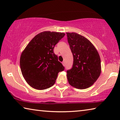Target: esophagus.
<instances>
[{
  "label": "esophagus",
  "mask_w": 120,
  "mask_h": 120,
  "mask_svg": "<svg viewBox=\"0 0 120 120\" xmlns=\"http://www.w3.org/2000/svg\"><path fill=\"white\" fill-rule=\"evenodd\" d=\"M62 64H63V66H65V62H64V61H63Z\"/></svg>",
  "instance_id": "esophagus-1"
}]
</instances>
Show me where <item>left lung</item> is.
Here are the masks:
<instances>
[{"mask_svg":"<svg viewBox=\"0 0 120 120\" xmlns=\"http://www.w3.org/2000/svg\"><path fill=\"white\" fill-rule=\"evenodd\" d=\"M74 57L72 67L67 71L71 86L82 89L94 84L101 72L100 56L89 41L76 33H66Z\"/></svg>","mask_w":120,"mask_h":120,"instance_id":"obj_1","label":"left lung"}]
</instances>
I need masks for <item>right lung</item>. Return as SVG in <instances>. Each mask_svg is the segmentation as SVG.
<instances>
[{
  "label": "right lung",
  "instance_id": "add662e5",
  "mask_svg": "<svg viewBox=\"0 0 120 120\" xmlns=\"http://www.w3.org/2000/svg\"><path fill=\"white\" fill-rule=\"evenodd\" d=\"M64 35L61 32H41L29 42L22 53V74L30 86L38 90L50 88L55 83L58 73L64 70L53 49Z\"/></svg>",
  "mask_w": 120,
  "mask_h": 120
}]
</instances>
